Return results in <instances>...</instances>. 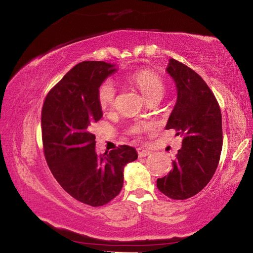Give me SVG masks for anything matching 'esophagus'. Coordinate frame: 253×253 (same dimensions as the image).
<instances>
[{"label":"esophagus","instance_id":"34e87169","mask_svg":"<svg viewBox=\"0 0 253 253\" xmlns=\"http://www.w3.org/2000/svg\"><path fill=\"white\" fill-rule=\"evenodd\" d=\"M137 153H138L139 157H146V156H148L151 154V151L148 149H144V148H138L137 149Z\"/></svg>","mask_w":253,"mask_h":253}]
</instances>
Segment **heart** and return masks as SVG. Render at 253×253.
<instances>
[{"label": "heart", "mask_w": 253, "mask_h": 253, "mask_svg": "<svg viewBox=\"0 0 253 253\" xmlns=\"http://www.w3.org/2000/svg\"><path fill=\"white\" fill-rule=\"evenodd\" d=\"M131 81L138 87L139 90L149 102H151V100H159L164 96L165 91H166V86H165L163 77L158 73L151 70H142L136 72L131 76ZM116 94V87H115L113 82L105 81L100 84L97 90V99L103 112H109L115 107ZM151 129H153V125L150 123L141 122L131 125L129 129H128V132L130 135L138 136Z\"/></svg>", "instance_id": "b5f03b06"}]
</instances>
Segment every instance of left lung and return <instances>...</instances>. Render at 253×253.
I'll list each match as a JSON object with an SVG mask.
<instances>
[{"mask_svg":"<svg viewBox=\"0 0 253 253\" xmlns=\"http://www.w3.org/2000/svg\"><path fill=\"white\" fill-rule=\"evenodd\" d=\"M167 72L176 82L177 103L166 129L182 137L172 170L157 179V188L174 200L201 191L218 167L222 149V117L217 98L206 82L185 64L170 59Z\"/></svg>","mask_w":253,"mask_h":253,"instance_id":"obj_1","label":"left lung"}]
</instances>
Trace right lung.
I'll use <instances>...</instances> for the list:
<instances>
[{
    "label": "right lung",
    "mask_w": 253,
    "mask_h": 253,
    "mask_svg": "<svg viewBox=\"0 0 253 253\" xmlns=\"http://www.w3.org/2000/svg\"><path fill=\"white\" fill-rule=\"evenodd\" d=\"M115 71L114 65L105 62L77 64L48 91L41 114L49 170L67 194L91 207L106 205L119 195L124 167L138 157L127 145L109 154L95 151L91 130L103 117L97 90Z\"/></svg>",
    "instance_id": "1"
}]
</instances>
